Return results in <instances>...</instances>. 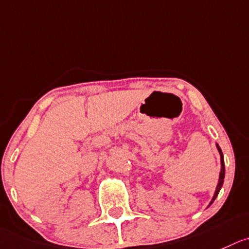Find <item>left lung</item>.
<instances>
[{
	"mask_svg": "<svg viewBox=\"0 0 249 249\" xmlns=\"http://www.w3.org/2000/svg\"><path fill=\"white\" fill-rule=\"evenodd\" d=\"M216 148H217V151H219V154H220V160H221V170H220V175H219V182H217L216 189H215V193H214V196H213V198H212V202L209 203V205H210V204H213V202H214V200H215V198L217 197V194H219L220 189H221L222 184H224V178H225V164H224V155H222V151H221V149H220V146L217 145V144H216Z\"/></svg>",
	"mask_w": 249,
	"mask_h": 249,
	"instance_id": "8db88e82",
	"label": "left lung"
}]
</instances>
